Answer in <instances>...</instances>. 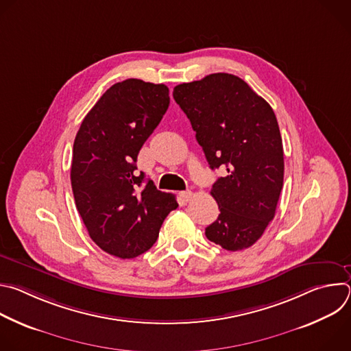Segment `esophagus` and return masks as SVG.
<instances>
[{"instance_id":"obj_1","label":"esophagus","mask_w":351,"mask_h":351,"mask_svg":"<svg viewBox=\"0 0 351 351\" xmlns=\"http://www.w3.org/2000/svg\"><path fill=\"white\" fill-rule=\"evenodd\" d=\"M179 195L182 197V199H183V202H190V199H191V197H193V193L190 191V190H186V191H180L179 193Z\"/></svg>"}]
</instances>
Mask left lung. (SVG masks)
<instances>
[{
  "label": "left lung",
  "mask_w": 351,
  "mask_h": 351,
  "mask_svg": "<svg viewBox=\"0 0 351 351\" xmlns=\"http://www.w3.org/2000/svg\"><path fill=\"white\" fill-rule=\"evenodd\" d=\"M173 98L211 169L226 171L211 189L221 214L206 228L207 239L228 252L252 247L274 219L283 186V145L274 110L230 73L178 84Z\"/></svg>",
  "instance_id": "8db88e82"
}]
</instances>
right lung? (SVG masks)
<instances>
[{"label": "right lung", "instance_id": "1", "mask_svg": "<svg viewBox=\"0 0 351 351\" xmlns=\"http://www.w3.org/2000/svg\"><path fill=\"white\" fill-rule=\"evenodd\" d=\"M169 107V88L140 79L111 86L84 117L73 143L71 183L93 241L118 258H134L156 243L173 194L137 173L144 141Z\"/></svg>", "mask_w": 351, "mask_h": 351}]
</instances>
